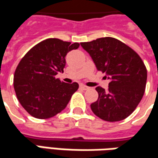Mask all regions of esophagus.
<instances>
[{"label": "esophagus", "instance_id": "34e87169", "mask_svg": "<svg viewBox=\"0 0 158 158\" xmlns=\"http://www.w3.org/2000/svg\"><path fill=\"white\" fill-rule=\"evenodd\" d=\"M80 88H81V89H82V90H88V89H89V87L88 86H86V85H80Z\"/></svg>", "mask_w": 158, "mask_h": 158}]
</instances>
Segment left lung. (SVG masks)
I'll return each mask as SVG.
<instances>
[{
  "label": "left lung",
  "instance_id": "8db88e82",
  "mask_svg": "<svg viewBox=\"0 0 158 158\" xmlns=\"http://www.w3.org/2000/svg\"><path fill=\"white\" fill-rule=\"evenodd\" d=\"M90 54L98 71L110 79L107 91L98 86V99L90 104L92 112L103 121L124 120L133 113L143 98L147 70L133 48L116 38L101 37L80 44Z\"/></svg>",
  "mask_w": 158,
  "mask_h": 158
}]
</instances>
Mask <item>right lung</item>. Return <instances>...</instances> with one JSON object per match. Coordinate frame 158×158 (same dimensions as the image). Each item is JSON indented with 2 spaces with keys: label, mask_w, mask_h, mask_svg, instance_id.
I'll return each mask as SVG.
<instances>
[{
  "label": "right lung",
  "mask_w": 158,
  "mask_h": 158,
  "mask_svg": "<svg viewBox=\"0 0 158 158\" xmlns=\"http://www.w3.org/2000/svg\"><path fill=\"white\" fill-rule=\"evenodd\" d=\"M79 47V43L48 38L32 47L20 60L14 73V90L19 102L31 116L48 119L67 107L79 84H67L56 76L63 73L68 53Z\"/></svg>",
  "instance_id": "right-lung-1"
}]
</instances>
